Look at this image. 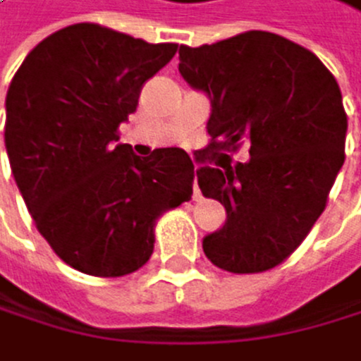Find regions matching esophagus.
I'll list each match as a JSON object with an SVG mask.
<instances>
[{
  "label": "esophagus",
  "mask_w": 361,
  "mask_h": 361,
  "mask_svg": "<svg viewBox=\"0 0 361 361\" xmlns=\"http://www.w3.org/2000/svg\"><path fill=\"white\" fill-rule=\"evenodd\" d=\"M192 197L200 200V186H197V182H192Z\"/></svg>",
  "instance_id": "1"
}]
</instances>
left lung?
<instances>
[{"label":"left lung","mask_w":361,"mask_h":361,"mask_svg":"<svg viewBox=\"0 0 361 361\" xmlns=\"http://www.w3.org/2000/svg\"><path fill=\"white\" fill-rule=\"evenodd\" d=\"M179 73L211 99L208 148L248 144L250 155L195 173L202 195L226 208L204 253L228 273L275 269L313 228L344 164L340 86L311 50L266 30L179 46Z\"/></svg>","instance_id":"8db88e82"}]
</instances>
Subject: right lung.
<instances>
[{
  "label": "right lung",
  "mask_w": 361,
  "mask_h": 361,
  "mask_svg": "<svg viewBox=\"0 0 361 361\" xmlns=\"http://www.w3.org/2000/svg\"><path fill=\"white\" fill-rule=\"evenodd\" d=\"M175 53L177 44L73 24L35 46L8 86L4 142L17 188L57 257L86 275L142 269L157 217L192 195L186 150L137 157L117 133Z\"/></svg>",
  "instance_id": "right-lung-1"
}]
</instances>
